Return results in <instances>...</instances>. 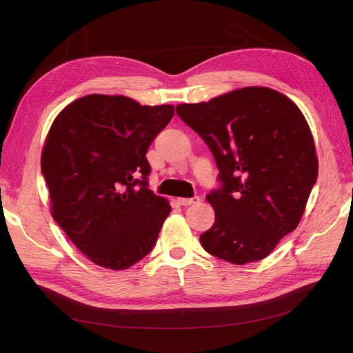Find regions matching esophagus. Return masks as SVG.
I'll return each mask as SVG.
<instances>
[{
  "label": "esophagus",
  "mask_w": 353,
  "mask_h": 353,
  "mask_svg": "<svg viewBox=\"0 0 353 353\" xmlns=\"http://www.w3.org/2000/svg\"><path fill=\"white\" fill-rule=\"evenodd\" d=\"M200 201V197L199 196H194V197H190V199H178V203L181 206H190V205H196V203Z\"/></svg>",
  "instance_id": "34e87169"
}]
</instances>
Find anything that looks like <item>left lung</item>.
I'll return each instance as SVG.
<instances>
[{
  "label": "left lung",
  "instance_id": "8db88e82",
  "mask_svg": "<svg viewBox=\"0 0 353 353\" xmlns=\"http://www.w3.org/2000/svg\"><path fill=\"white\" fill-rule=\"evenodd\" d=\"M176 114L208 144L219 187L206 196L215 222L200 236L234 265L266 258L301 221L318 176L314 138L297 105L265 87L231 91Z\"/></svg>",
  "mask_w": 353,
  "mask_h": 353
}]
</instances>
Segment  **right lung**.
Here are the masks:
<instances>
[{
  "label": "right lung",
  "instance_id": "add662e5",
  "mask_svg": "<svg viewBox=\"0 0 353 353\" xmlns=\"http://www.w3.org/2000/svg\"><path fill=\"white\" fill-rule=\"evenodd\" d=\"M172 116L170 104L91 94L50 128L41 172L52 218L103 268L126 270L154 248L170 206L148 190L145 153Z\"/></svg>",
  "mask_w": 353,
  "mask_h": 353
}]
</instances>
